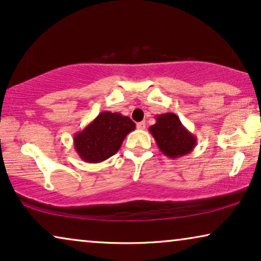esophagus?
<instances>
[{
	"label": "esophagus",
	"mask_w": 261,
	"mask_h": 261,
	"mask_svg": "<svg viewBox=\"0 0 261 261\" xmlns=\"http://www.w3.org/2000/svg\"><path fill=\"white\" fill-rule=\"evenodd\" d=\"M137 128H138V129H145V128H146V122H145V121L138 122L137 123Z\"/></svg>",
	"instance_id": "esophagus-1"
}]
</instances>
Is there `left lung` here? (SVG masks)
Masks as SVG:
<instances>
[{
	"instance_id": "obj_1",
	"label": "left lung",
	"mask_w": 261,
	"mask_h": 261,
	"mask_svg": "<svg viewBox=\"0 0 261 261\" xmlns=\"http://www.w3.org/2000/svg\"><path fill=\"white\" fill-rule=\"evenodd\" d=\"M155 120L156 122L148 130L163 154L176 159L192 152L197 144V138L183 126L176 114H160L155 116Z\"/></svg>"
}]
</instances>
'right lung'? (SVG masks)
<instances>
[{
    "label": "right lung",
    "mask_w": 261,
    "mask_h": 261,
    "mask_svg": "<svg viewBox=\"0 0 261 261\" xmlns=\"http://www.w3.org/2000/svg\"><path fill=\"white\" fill-rule=\"evenodd\" d=\"M135 123L120 113L102 112L83 130L73 137L77 154L85 163H101L119 151Z\"/></svg>",
    "instance_id": "obj_1"
}]
</instances>
